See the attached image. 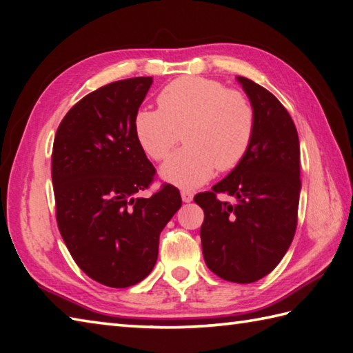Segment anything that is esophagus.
<instances>
[{"instance_id":"obj_1","label":"esophagus","mask_w":353,"mask_h":353,"mask_svg":"<svg viewBox=\"0 0 353 353\" xmlns=\"http://www.w3.org/2000/svg\"><path fill=\"white\" fill-rule=\"evenodd\" d=\"M181 196H182V200L185 201V203H191V201H192V197H194V194H192V192H190V191H182V192H181Z\"/></svg>"}]
</instances>
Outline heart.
<instances>
[{
  "label": "heart",
  "mask_w": 353,
  "mask_h": 353,
  "mask_svg": "<svg viewBox=\"0 0 353 353\" xmlns=\"http://www.w3.org/2000/svg\"><path fill=\"white\" fill-rule=\"evenodd\" d=\"M159 109L142 108L134 115V134L154 161L167 157L181 133L185 145L162 165L161 177L181 190H196L215 170L238 167L249 153L254 109L247 95L216 80L181 77L157 95Z\"/></svg>",
  "instance_id": "heart-1"
}]
</instances>
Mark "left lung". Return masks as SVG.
Segmentation results:
<instances>
[{"label":"left lung","instance_id":"1","mask_svg":"<svg viewBox=\"0 0 353 353\" xmlns=\"http://www.w3.org/2000/svg\"><path fill=\"white\" fill-rule=\"evenodd\" d=\"M236 81L254 109L252 145L238 167L194 201L205 212L200 238L208 268L224 281L252 283L273 272L294 236L301 145L282 103L249 79ZM220 192L234 203L216 199Z\"/></svg>","mask_w":353,"mask_h":353}]
</instances>
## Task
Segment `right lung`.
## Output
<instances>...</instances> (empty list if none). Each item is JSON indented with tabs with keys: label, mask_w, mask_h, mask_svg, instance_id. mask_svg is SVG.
Returning a JSON list of instances; mask_svg holds the SVG:
<instances>
[{
	"label": "right lung",
	"mask_w": 353,
	"mask_h": 353,
	"mask_svg": "<svg viewBox=\"0 0 353 353\" xmlns=\"http://www.w3.org/2000/svg\"><path fill=\"white\" fill-rule=\"evenodd\" d=\"M152 83L125 79L88 94L65 115L52 145L59 230L76 264L112 288L152 273L161 232L182 206L172 185L137 197L154 176L133 125Z\"/></svg>",
	"instance_id": "right-lung-1"
}]
</instances>
